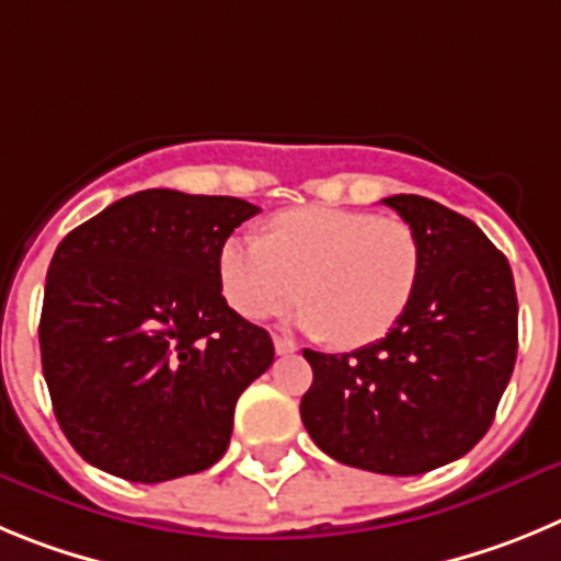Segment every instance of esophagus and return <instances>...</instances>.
<instances>
[{"mask_svg": "<svg viewBox=\"0 0 561 561\" xmlns=\"http://www.w3.org/2000/svg\"><path fill=\"white\" fill-rule=\"evenodd\" d=\"M274 350H276V355H293V352H296V343H293L290 337L276 335L274 337Z\"/></svg>", "mask_w": 561, "mask_h": 561, "instance_id": "34e87169", "label": "esophagus"}]
</instances>
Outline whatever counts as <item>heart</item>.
<instances>
[{"label": "heart", "mask_w": 561, "mask_h": 561, "mask_svg": "<svg viewBox=\"0 0 561 561\" xmlns=\"http://www.w3.org/2000/svg\"><path fill=\"white\" fill-rule=\"evenodd\" d=\"M224 296L240 316L268 318L301 299L299 324L357 350L400 324L422 279V245L405 220L341 206L279 211L268 237H229L218 260Z\"/></svg>", "instance_id": "heart-1"}]
</instances>
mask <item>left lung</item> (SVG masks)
<instances>
[{
  "mask_svg": "<svg viewBox=\"0 0 561 561\" xmlns=\"http://www.w3.org/2000/svg\"><path fill=\"white\" fill-rule=\"evenodd\" d=\"M419 237L422 279L400 324L350 355L305 350L301 422L346 467L422 476L467 456L517 360L508 260L476 224L422 195L382 198Z\"/></svg>",
  "mask_w": 561,
  "mask_h": 561,
  "instance_id": "left-lung-1",
  "label": "left lung"
}]
</instances>
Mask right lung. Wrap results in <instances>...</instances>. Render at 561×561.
Instances as JSON below:
<instances>
[{
	"label": "right lung",
	"instance_id": "obj_1",
	"mask_svg": "<svg viewBox=\"0 0 561 561\" xmlns=\"http://www.w3.org/2000/svg\"><path fill=\"white\" fill-rule=\"evenodd\" d=\"M260 206L142 190L55 249L38 324L60 431L92 467L134 483L204 472L229 447L240 393L274 341L237 316L220 249Z\"/></svg>",
	"mask_w": 561,
	"mask_h": 561
}]
</instances>
